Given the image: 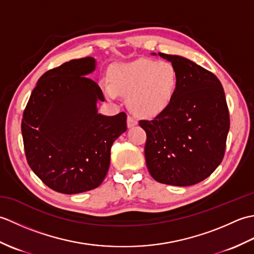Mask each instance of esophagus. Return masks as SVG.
<instances>
[{"instance_id": "obj_1", "label": "esophagus", "mask_w": 254, "mask_h": 254, "mask_svg": "<svg viewBox=\"0 0 254 254\" xmlns=\"http://www.w3.org/2000/svg\"><path fill=\"white\" fill-rule=\"evenodd\" d=\"M127 127H132L136 126V124H137V120L133 116H127Z\"/></svg>"}]
</instances>
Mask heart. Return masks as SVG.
I'll use <instances>...</instances> for the list:
<instances>
[{"label":"heart","instance_id":"heart-1","mask_svg":"<svg viewBox=\"0 0 254 254\" xmlns=\"http://www.w3.org/2000/svg\"><path fill=\"white\" fill-rule=\"evenodd\" d=\"M179 72L168 61L139 59L112 68L110 83L104 88L110 98L117 93L127 96L131 109L143 116H153L170 105L179 86Z\"/></svg>","mask_w":254,"mask_h":254}]
</instances>
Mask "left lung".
I'll return each instance as SVG.
<instances>
[{
    "label": "left lung",
    "mask_w": 254,
    "mask_h": 254,
    "mask_svg": "<svg viewBox=\"0 0 254 254\" xmlns=\"http://www.w3.org/2000/svg\"><path fill=\"white\" fill-rule=\"evenodd\" d=\"M158 55L177 67L180 80L170 105L153 120L138 122L146 132V166L160 183L193 186L224 158L229 131L224 88L216 75L188 59Z\"/></svg>",
    "instance_id": "8db88e82"
}]
</instances>
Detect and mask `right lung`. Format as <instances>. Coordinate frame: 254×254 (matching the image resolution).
I'll list each match as a JSON object with an SVG mask.
<instances>
[{
    "label": "right lung",
    "instance_id": "1",
    "mask_svg": "<svg viewBox=\"0 0 254 254\" xmlns=\"http://www.w3.org/2000/svg\"><path fill=\"white\" fill-rule=\"evenodd\" d=\"M94 58L63 63L38 80L21 119L27 163L52 190L82 193L99 187L110 165L113 142L127 131V115L105 117L96 101L101 88L86 76Z\"/></svg>",
    "mask_w": 254,
    "mask_h": 254
}]
</instances>
